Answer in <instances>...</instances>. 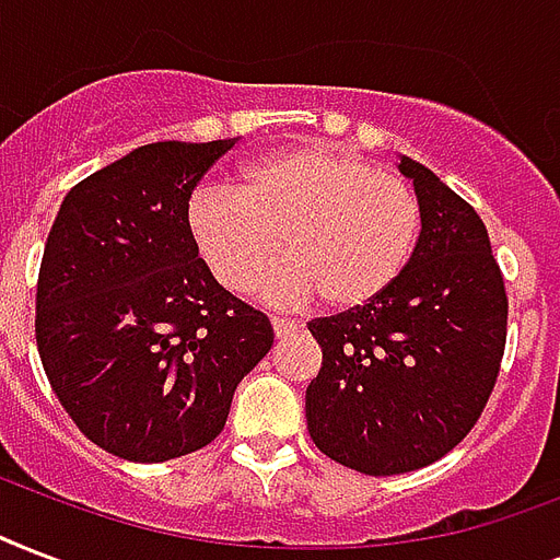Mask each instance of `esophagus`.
<instances>
[{"label":"esophagus","mask_w":560,"mask_h":560,"mask_svg":"<svg viewBox=\"0 0 560 560\" xmlns=\"http://www.w3.org/2000/svg\"><path fill=\"white\" fill-rule=\"evenodd\" d=\"M270 323H272V331H276V337H284V335H290V331H296V328H299V323H296V319L272 317Z\"/></svg>","instance_id":"obj_1"}]
</instances>
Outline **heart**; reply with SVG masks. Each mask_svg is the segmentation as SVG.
<instances>
[{
	"label": "heart",
	"instance_id": "heart-1",
	"mask_svg": "<svg viewBox=\"0 0 560 560\" xmlns=\"http://www.w3.org/2000/svg\"><path fill=\"white\" fill-rule=\"evenodd\" d=\"M187 234L211 276L249 293L281 246L290 255L264 293L355 308L390 288L420 243V196L402 176L373 170L335 147H293L255 158L234 190H199L187 202Z\"/></svg>",
	"mask_w": 560,
	"mask_h": 560
}]
</instances>
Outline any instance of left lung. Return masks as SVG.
Returning a JSON list of instances; mask_svg holds the SVG:
<instances>
[{"instance_id":"obj_1","label":"left lung","mask_w":560,"mask_h":560,"mask_svg":"<svg viewBox=\"0 0 560 560\" xmlns=\"http://www.w3.org/2000/svg\"><path fill=\"white\" fill-rule=\"evenodd\" d=\"M422 205L420 243L375 299L311 319L323 366L305 390L311 441L364 476H399L455 450L497 384L508 335L502 270L472 205L399 161Z\"/></svg>"}]
</instances>
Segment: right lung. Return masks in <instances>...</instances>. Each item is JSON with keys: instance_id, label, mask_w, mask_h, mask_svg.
<instances>
[{"instance_id": "right-lung-1", "label": "right lung", "mask_w": 560, "mask_h": 560, "mask_svg": "<svg viewBox=\"0 0 560 560\" xmlns=\"http://www.w3.org/2000/svg\"><path fill=\"white\" fill-rule=\"evenodd\" d=\"M234 140L149 143L63 196L37 276V352L79 432L138 464L223 432L234 387L272 347L261 311L217 284L187 202Z\"/></svg>"}]
</instances>
